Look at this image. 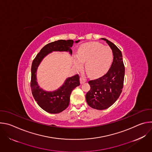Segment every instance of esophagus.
Segmentation results:
<instances>
[{
  "label": "esophagus",
  "mask_w": 152,
  "mask_h": 152,
  "mask_svg": "<svg viewBox=\"0 0 152 152\" xmlns=\"http://www.w3.org/2000/svg\"><path fill=\"white\" fill-rule=\"evenodd\" d=\"M86 79H85L84 77L81 76V77H80V82L81 84L84 83L85 82H86Z\"/></svg>",
  "instance_id": "obj_1"
}]
</instances>
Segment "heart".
<instances>
[{
	"instance_id": "heart-1",
	"label": "heart",
	"mask_w": 152,
	"mask_h": 152,
	"mask_svg": "<svg viewBox=\"0 0 152 152\" xmlns=\"http://www.w3.org/2000/svg\"><path fill=\"white\" fill-rule=\"evenodd\" d=\"M113 59V53L110 47L103 46L97 42L83 44L74 57L75 67L80 70L85 62V69L91 76H97L109 69Z\"/></svg>"
}]
</instances>
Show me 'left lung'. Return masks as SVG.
Segmentation results:
<instances>
[{
  "mask_svg": "<svg viewBox=\"0 0 152 152\" xmlns=\"http://www.w3.org/2000/svg\"><path fill=\"white\" fill-rule=\"evenodd\" d=\"M113 50V62L107 72L102 77L88 81L90 90L86 94L88 104L94 109L103 110L112 106L120 96L125 73L121 50L111 41L101 38Z\"/></svg>",
  "mask_w": 152,
  "mask_h": 152,
  "instance_id": "obj_1",
  "label": "left lung"
}]
</instances>
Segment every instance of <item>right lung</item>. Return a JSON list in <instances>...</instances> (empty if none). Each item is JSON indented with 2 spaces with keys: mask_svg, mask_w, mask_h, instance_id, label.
<instances>
[{
  "mask_svg": "<svg viewBox=\"0 0 152 152\" xmlns=\"http://www.w3.org/2000/svg\"><path fill=\"white\" fill-rule=\"evenodd\" d=\"M79 40L76 41L77 43ZM74 41L72 39H60L52 42L43 47L32 61L31 67V88L32 95L38 104L45 111L51 114H58L65 110L70 103L72 91L80 85L79 75L69 77L62 86L52 92L43 91L37 84L36 73L38 65L48 54L53 51H66L71 54V48Z\"/></svg>",
  "mask_w": 152,
  "mask_h": 152,
  "instance_id": "1",
  "label": "right lung"
}]
</instances>
